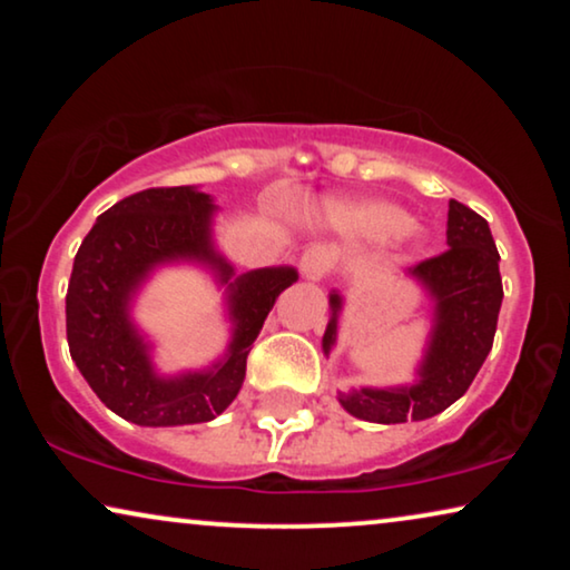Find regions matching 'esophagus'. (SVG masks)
I'll list each match as a JSON object with an SVG mask.
<instances>
[{"label": "esophagus", "instance_id": "1", "mask_svg": "<svg viewBox=\"0 0 570 570\" xmlns=\"http://www.w3.org/2000/svg\"><path fill=\"white\" fill-rule=\"evenodd\" d=\"M332 269V259H330V252L322 246L311 248V252L303 254L301 259V275L308 279V283H322V279L330 275Z\"/></svg>", "mask_w": 570, "mask_h": 570}]
</instances>
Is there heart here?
I'll return each instance as SVG.
<instances>
[{
	"mask_svg": "<svg viewBox=\"0 0 570 570\" xmlns=\"http://www.w3.org/2000/svg\"><path fill=\"white\" fill-rule=\"evenodd\" d=\"M332 220L353 238L392 240L410 230L412 217L402 207L389 202H355V205H332Z\"/></svg>",
	"mask_w": 570,
	"mask_h": 570,
	"instance_id": "heart-1",
	"label": "heart"
}]
</instances>
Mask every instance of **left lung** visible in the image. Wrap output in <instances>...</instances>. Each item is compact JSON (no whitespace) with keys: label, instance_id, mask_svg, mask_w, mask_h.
<instances>
[{"label":"left lung","instance_id":"left-lung-1","mask_svg":"<svg viewBox=\"0 0 570 570\" xmlns=\"http://www.w3.org/2000/svg\"><path fill=\"white\" fill-rule=\"evenodd\" d=\"M449 248L407 269V279L423 287L431 301L428 332L417 376L404 386H361L340 392L337 400L353 417L394 425L428 420L451 407L478 376L493 347L498 311L503 301L495 240L488 220L462 202H449ZM342 295L330 293V324L322 337L324 355L337 342Z\"/></svg>","mask_w":570,"mask_h":570}]
</instances>
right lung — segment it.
<instances>
[{
  "label": "right lung",
  "mask_w": 570,
  "mask_h": 570,
  "mask_svg": "<svg viewBox=\"0 0 570 570\" xmlns=\"http://www.w3.org/2000/svg\"><path fill=\"white\" fill-rule=\"evenodd\" d=\"M213 197L197 186L145 189L98 217L75 256L67 287V342L98 400L145 428L209 423L236 400L246 357L277 295L298 279L295 267L236 275L215 248ZM166 263H197L226 287L232 342L202 372L163 377L151 343L130 318L136 293Z\"/></svg>",
  "instance_id": "right-lung-1"
}]
</instances>
